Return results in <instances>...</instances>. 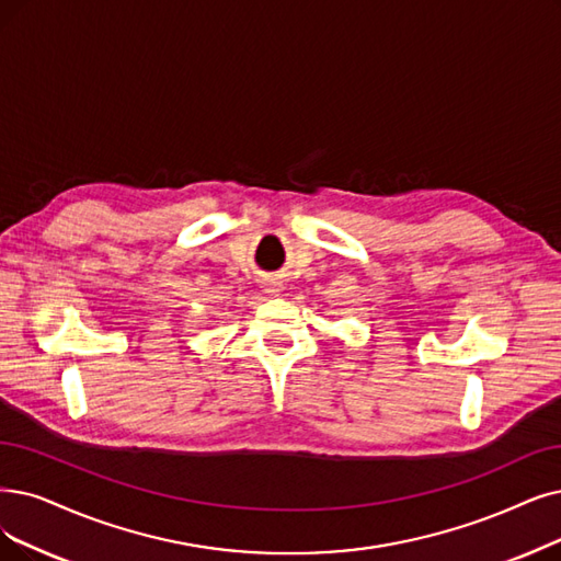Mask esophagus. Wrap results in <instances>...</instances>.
<instances>
[{"instance_id":"esophagus-1","label":"esophagus","mask_w":561,"mask_h":561,"mask_svg":"<svg viewBox=\"0 0 561 561\" xmlns=\"http://www.w3.org/2000/svg\"><path fill=\"white\" fill-rule=\"evenodd\" d=\"M268 293H272V295L280 293V285H278V283H272V285H268Z\"/></svg>"}]
</instances>
